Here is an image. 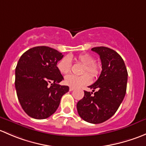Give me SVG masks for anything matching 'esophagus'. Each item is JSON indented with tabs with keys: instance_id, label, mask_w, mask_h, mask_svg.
Returning a JSON list of instances; mask_svg holds the SVG:
<instances>
[{
	"instance_id": "obj_1",
	"label": "esophagus",
	"mask_w": 146,
	"mask_h": 146,
	"mask_svg": "<svg viewBox=\"0 0 146 146\" xmlns=\"http://www.w3.org/2000/svg\"><path fill=\"white\" fill-rule=\"evenodd\" d=\"M74 89H75L74 88H72V87H70V88H69V90H70V91H73Z\"/></svg>"
}]
</instances>
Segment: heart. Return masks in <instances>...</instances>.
<instances>
[{"label": "heart", "mask_w": 146, "mask_h": 146, "mask_svg": "<svg viewBox=\"0 0 146 146\" xmlns=\"http://www.w3.org/2000/svg\"><path fill=\"white\" fill-rule=\"evenodd\" d=\"M76 59L79 63L85 65L82 70V73L85 74L80 76L69 75L66 76L64 79V83L72 88H78L82 85H88L91 82L90 73L93 77H97L100 73V66L95 63V58L93 56L88 54H80L76 57ZM71 61L68 56H65L57 64L58 70L62 74H68L71 70Z\"/></svg>", "instance_id": "heart-1"}]
</instances>
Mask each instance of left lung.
Instances as JSON below:
<instances>
[{"label":"left lung","mask_w":146,"mask_h":146,"mask_svg":"<svg viewBox=\"0 0 146 146\" xmlns=\"http://www.w3.org/2000/svg\"><path fill=\"white\" fill-rule=\"evenodd\" d=\"M102 62L101 74L88 88L93 93L84 91L83 98L77 103L79 116L85 121L100 123L111 118L126 95L128 73L123 58L117 52L105 46L94 47Z\"/></svg>","instance_id":"obj_1"}]
</instances>
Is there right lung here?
Masks as SVG:
<instances>
[{
  "instance_id": "add662e5",
  "label": "right lung",
  "mask_w": 146,
  "mask_h": 146,
  "mask_svg": "<svg viewBox=\"0 0 146 146\" xmlns=\"http://www.w3.org/2000/svg\"><path fill=\"white\" fill-rule=\"evenodd\" d=\"M64 55L45 46L33 47L24 53L15 68L17 98L29 117L44 119L52 115L59 106L68 86L59 85L64 79L57 63Z\"/></svg>"
}]
</instances>
